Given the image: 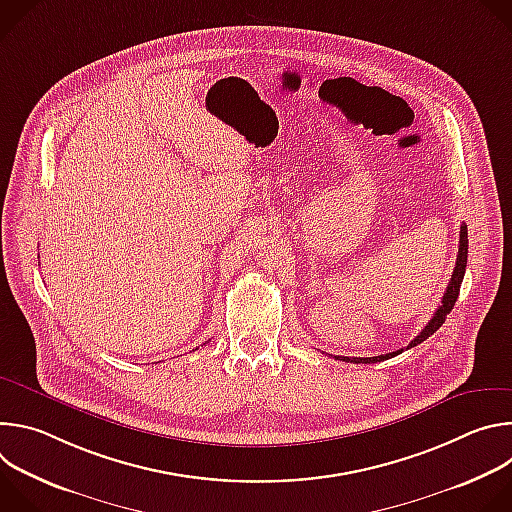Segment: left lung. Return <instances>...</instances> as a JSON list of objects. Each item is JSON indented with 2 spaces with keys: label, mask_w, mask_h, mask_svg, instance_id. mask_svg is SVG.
Here are the masks:
<instances>
[{
  "label": "left lung",
  "mask_w": 512,
  "mask_h": 512,
  "mask_svg": "<svg viewBox=\"0 0 512 512\" xmlns=\"http://www.w3.org/2000/svg\"><path fill=\"white\" fill-rule=\"evenodd\" d=\"M466 263H468V227L462 225L460 227V249H458V259H456V267H454V273H452V279L448 283V289L446 294L442 298V306L435 310V314L431 316V320L427 322V326L407 344V348H413L417 344H421L425 338H429L435 330H440V326L446 322V316L454 310V304L458 300V294H460V285H462V279H464V273H466ZM401 350H395V352H389V354H381V356H371V358H348V356H334L338 360H344V362H364V364H373V362H381V360H387V358H393L397 354H401Z\"/></svg>",
  "instance_id": "left-lung-1"
}]
</instances>
